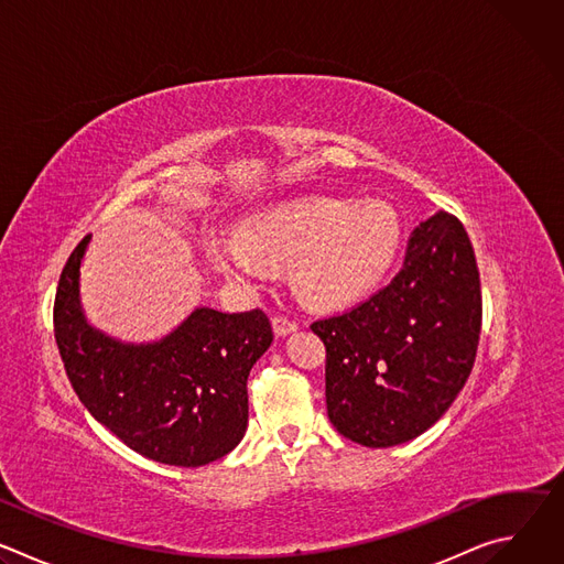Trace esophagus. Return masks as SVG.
I'll use <instances>...</instances> for the list:
<instances>
[{"label": "esophagus", "mask_w": 564, "mask_h": 564, "mask_svg": "<svg viewBox=\"0 0 564 564\" xmlns=\"http://www.w3.org/2000/svg\"><path fill=\"white\" fill-rule=\"evenodd\" d=\"M272 328H274L276 337H285V335L294 333V330L299 328V324H296L294 318H290V316H285V314H276V316L272 318Z\"/></svg>", "instance_id": "1"}]
</instances>
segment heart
I'll use <instances>...</instances> for the list:
<instances>
[{"instance_id": "b5f03b06", "label": "heart", "mask_w": 564, "mask_h": 564, "mask_svg": "<svg viewBox=\"0 0 564 564\" xmlns=\"http://www.w3.org/2000/svg\"><path fill=\"white\" fill-rule=\"evenodd\" d=\"M399 236V216L386 203L310 196L252 214L240 234H214L207 257L238 283L263 281L268 263H292V285L305 301L337 305L381 276Z\"/></svg>"}]
</instances>
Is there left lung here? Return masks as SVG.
I'll list each match as a JSON object with an SVG mask.
<instances>
[{"label":"left lung","instance_id":"1","mask_svg":"<svg viewBox=\"0 0 564 564\" xmlns=\"http://www.w3.org/2000/svg\"><path fill=\"white\" fill-rule=\"evenodd\" d=\"M310 328L326 344L328 417L344 437L388 448L429 431L464 388L479 341V272L464 225L448 212L420 223L386 288Z\"/></svg>","mask_w":564,"mask_h":564}]
</instances>
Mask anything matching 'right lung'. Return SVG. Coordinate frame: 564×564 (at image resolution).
I'll return each mask as SVG.
<instances>
[{"label":"right lung","instance_id":"1","mask_svg":"<svg viewBox=\"0 0 564 564\" xmlns=\"http://www.w3.org/2000/svg\"><path fill=\"white\" fill-rule=\"evenodd\" d=\"M91 234L70 252L53 324L64 370L85 409L131 451L196 468L227 455L248 429V377L274 335L263 310L196 307L158 341L127 344L94 328L79 301Z\"/></svg>","mask_w":564,"mask_h":564}]
</instances>
